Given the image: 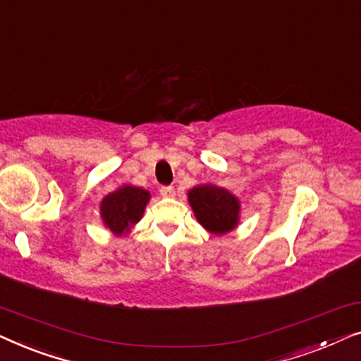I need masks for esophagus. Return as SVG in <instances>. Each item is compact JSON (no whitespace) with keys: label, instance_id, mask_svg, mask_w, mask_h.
Segmentation results:
<instances>
[{"label":"esophagus","instance_id":"obj_1","mask_svg":"<svg viewBox=\"0 0 361 361\" xmlns=\"http://www.w3.org/2000/svg\"><path fill=\"white\" fill-rule=\"evenodd\" d=\"M161 195L162 197H174V194H176V190H174V187L172 185H167V187H161Z\"/></svg>","mask_w":361,"mask_h":361}]
</instances>
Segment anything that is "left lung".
Instances as JSON below:
<instances>
[{"instance_id":"8db88e82","label":"left lung","mask_w":361,"mask_h":361,"mask_svg":"<svg viewBox=\"0 0 361 361\" xmlns=\"http://www.w3.org/2000/svg\"><path fill=\"white\" fill-rule=\"evenodd\" d=\"M197 220L212 233L224 235L238 224L240 204L228 190L215 185H199L189 192Z\"/></svg>"}]
</instances>
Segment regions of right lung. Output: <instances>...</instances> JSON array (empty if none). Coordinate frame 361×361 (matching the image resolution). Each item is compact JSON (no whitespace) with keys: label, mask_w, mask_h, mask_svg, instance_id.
I'll return each instance as SVG.
<instances>
[{"label":"right lung","mask_w":361,"mask_h":361,"mask_svg":"<svg viewBox=\"0 0 361 361\" xmlns=\"http://www.w3.org/2000/svg\"><path fill=\"white\" fill-rule=\"evenodd\" d=\"M149 200V192L140 187H121L106 195L102 202V219L115 233L128 231L131 225L140 221L145 207Z\"/></svg>","instance_id":"add662e5"}]
</instances>
